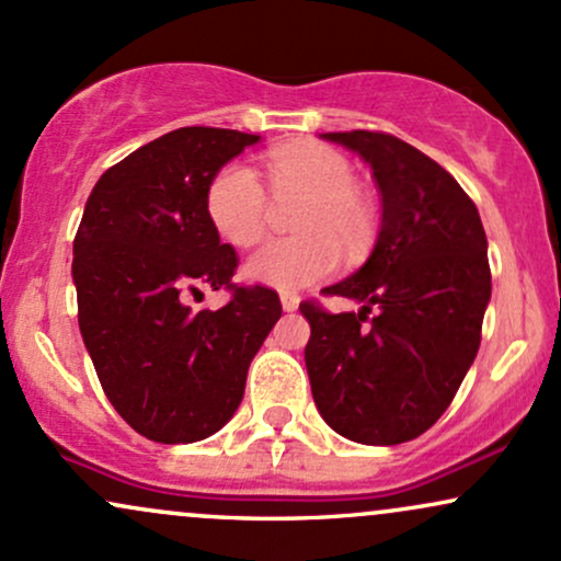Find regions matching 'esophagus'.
Wrapping results in <instances>:
<instances>
[{
    "instance_id": "34e87169",
    "label": "esophagus",
    "mask_w": 561,
    "mask_h": 561,
    "mask_svg": "<svg viewBox=\"0 0 561 561\" xmlns=\"http://www.w3.org/2000/svg\"><path fill=\"white\" fill-rule=\"evenodd\" d=\"M279 300H282V308H285L287 313H289V311H298V306H300V298H298V295H293V293H282V295H279Z\"/></svg>"
}]
</instances>
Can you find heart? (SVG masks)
I'll return each instance as SVG.
<instances>
[{"label": "heart", "mask_w": 561, "mask_h": 561, "mask_svg": "<svg viewBox=\"0 0 561 561\" xmlns=\"http://www.w3.org/2000/svg\"><path fill=\"white\" fill-rule=\"evenodd\" d=\"M276 195H300L306 203L295 216V240L263 242L244 261V279L293 293L330 276L340 249L351 259L362 255L375 231V214L356 190V171L337 150L317 141L276 147L266 158ZM208 218L224 242L248 248L266 227V192L248 163L224 165L205 197Z\"/></svg>", "instance_id": "obj_1"}]
</instances>
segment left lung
I'll return each instance as SVG.
<instances>
[{
    "mask_svg": "<svg viewBox=\"0 0 561 561\" xmlns=\"http://www.w3.org/2000/svg\"><path fill=\"white\" fill-rule=\"evenodd\" d=\"M321 139L369 163L382 227L364 266L327 287L358 311L300 306L313 403L347 440L398 446L440 420L478 356L491 302L485 229L459 182L416 147L379 131Z\"/></svg>",
    "mask_w": 561,
    "mask_h": 561,
    "instance_id": "obj_1",
    "label": "left lung"
}]
</instances>
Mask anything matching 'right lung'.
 Wrapping results in <instances>:
<instances>
[{
    "mask_svg": "<svg viewBox=\"0 0 561 561\" xmlns=\"http://www.w3.org/2000/svg\"><path fill=\"white\" fill-rule=\"evenodd\" d=\"M255 134L186 126L100 176L73 240L79 327L107 401L156 443H197L240 409L250 362L282 317L268 287H237L218 311L186 293L237 268L205 208L216 173Z\"/></svg>",
    "mask_w": 561,
    "mask_h": 561,
    "instance_id": "add662e5",
    "label": "right lung"
}]
</instances>
